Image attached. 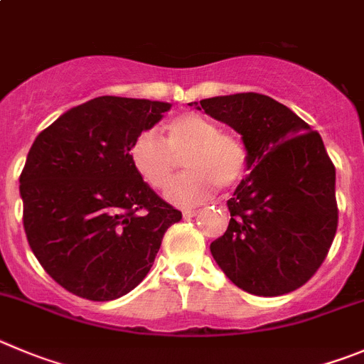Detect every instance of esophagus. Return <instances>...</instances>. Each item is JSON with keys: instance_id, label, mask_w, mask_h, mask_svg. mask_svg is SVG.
Returning <instances> with one entry per match:
<instances>
[{"instance_id": "esophagus-1", "label": "esophagus", "mask_w": 364, "mask_h": 364, "mask_svg": "<svg viewBox=\"0 0 364 364\" xmlns=\"http://www.w3.org/2000/svg\"><path fill=\"white\" fill-rule=\"evenodd\" d=\"M182 215H184V218H193V216L198 215V209H184Z\"/></svg>"}]
</instances>
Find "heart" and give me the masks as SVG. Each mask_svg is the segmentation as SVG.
I'll list each match as a JSON object with an SVG mask.
<instances>
[{
    "label": "heart",
    "mask_w": 364,
    "mask_h": 364,
    "mask_svg": "<svg viewBox=\"0 0 364 364\" xmlns=\"http://www.w3.org/2000/svg\"><path fill=\"white\" fill-rule=\"evenodd\" d=\"M184 156L188 169L166 189V198L191 208L222 188H232L249 168V148L238 135L220 132L218 124L196 112L182 113L166 124L164 139L153 129L139 133L129 146V160L146 184L162 189Z\"/></svg>",
    "instance_id": "1"
}]
</instances>
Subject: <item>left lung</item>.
I'll list each match as a JSON object with an SVG mask.
<instances>
[{
    "mask_svg": "<svg viewBox=\"0 0 364 364\" xmlns=\"http://www.w3.org/2000/svg\"><path fill=\"white\" fill-rule=\"evenodd\" d=\"M231 126L249 148V173L228 200V231L211 255L228 278L255 296L305 285L338 231L336 168L321 135L262 93L193 102Z\"/></svg>",
    "mask_w": 364,
    "mask_h": 364,
    "instance_id": "obj_1",
    "label": "left lung"
}]
</instances>
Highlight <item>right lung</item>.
Segmentation results:
<instances>
[{"label": "right lung", "mask_w": 364, "mask_h": 364, "mask_svg": "<svg viewBox=\"0 0 364 364\" xmlns=\"http://www.w3.org/2000/svg\"><path fill=\"white\" fill-rule=\"evenodd\" d=\"M171 108L148 99H92L36 136L19 176L26 240L63 289L92 301L133 291L182 213L129 160L135 136Z\"/></svg>", "instance_id": "add662e5"}]
</instances>
